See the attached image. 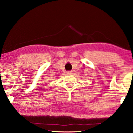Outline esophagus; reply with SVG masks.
<instances>
[{
	"label": "esophagus",
	"instance_id": "esophagus-1",
	"mask_svg": "<svg viewBox=\"0 0 133 133\" xmlns=\"http://www.w3.org/2000/svg\"><path fill=\"white\" fill-rule=\"evenodd\" d=\"M67 73L68 74V75H71V74L73 73V71H67Z\"/></svg>",
	"mask_w": 133,
	"mask_h": 133
}]
</instances>
